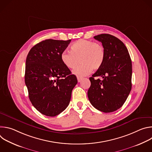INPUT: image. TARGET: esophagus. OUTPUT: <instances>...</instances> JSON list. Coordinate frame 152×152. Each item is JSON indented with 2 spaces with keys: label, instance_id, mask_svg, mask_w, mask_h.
<instances>
[{
  "label": "esophagus",
  "instance_id": "obj_1",
  "mask_svg": "<svg viewBox=\"0 0 152 152\" xmlns=\"http://www.w3.org/2000/svg\"><path fill=\"white\" fill-rule=\"evenodd\" d=\"M77 81H78V82H80V81L82 80V77H77Z\"/></svg>",
  "mask_w": 152,
  "mask_h": 152
}]
</instances>
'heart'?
<instances>
[{"mask_svg":"<svg viewBox=\"0 0 152 152\" xmlns=\"http://www.w3.org/2000/svg\"><path fill=\"white\" fill-rule=\"evenodd\" d=\"M71 52L64 50L61 55V59L65 66L69 69L77 67L81 64L73 73L78 77L88 75L92 70H98L103 65L105 52L103 46L92 41L80 39L71 46Z\"/></svg>","mask_w":152,"mask_h":152,"instance_id":"obj_1","label":"heart"}]
</instances>
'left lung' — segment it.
<instances>
[{"label":"left lung","instance_id":"left-lung-1","mask_svg":"<svg viewBox=\"0 0 152 152\" xmlns=\"http://www.w3.org/2000/svg\"><path fill=\"white\" fill-rule=\"evenodd\" d=\"M94 38L102 43L105 52L102 67L90 77L88 97L100 111L112 113L120 108L132 88V61L124 43L110 34ZM100 77L101 79H94Z\"/></svg>","mask_w":152,"mask_h":152}]
</instances>
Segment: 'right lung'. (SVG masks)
Listing matches in <instances>:
<instances>
[{
  "mask_svg": "<svg viewBox=\"0 0 152 152\" xmlns=\"http://www.w3.org/2000/svg\"><path fill=\"white\" fill-rule=\"evenodd\" d=\"M70 41L44 40L35 45L26 58L25 80L29 100L46 116L55 117L66 109L77 83L61 59Z\"/></svg>",
  "mask_w": 152,
  "mask_h": 152,
  "instance_id": "add662e5",
  "label": "right lung"
}]
</instances>
